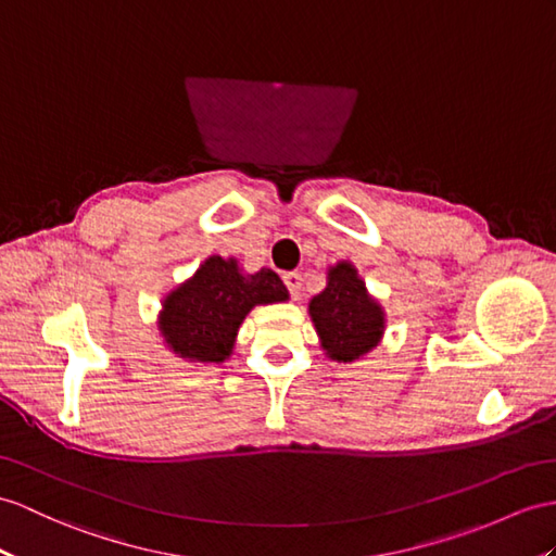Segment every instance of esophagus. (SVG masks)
<instances>
[{"instance_id":"esophagus-1","label":"esophagus","mask_w":556,"mask_h":556,"mask_svg":"<svg viewBox=\"0 0 556 556\" xmlns=\"http://www.w3.org/2000/svg\"><path fill=\"white\" fill-rule=\"evenodd\" d=\"M282 280H286V286L290 290V294L294 296V300H300L302 294V274H296V270H290V274L282 276Z\"/></svg>"}]
</instances>
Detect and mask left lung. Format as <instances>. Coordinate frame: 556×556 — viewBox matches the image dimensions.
Here are the masks:
<instances>
[{
  "label": "left lung",
  "mask_w": 556,
  "mask_h": 556,
  "mask_svg": "<svg viewBox=\"0 0 556 556\" xmlns=\"http://www.w3.org/2000/svg\"><path fill=\"white\" fill-rule=\"evenodd\" d=\"M325 290L308 302L318 344L325 358L356 363L382 342L387 311L365 288L354 262L340 260L328 266Z\"/></svg>",
  "instance_id": "left-lung-1"
}]
</instances>
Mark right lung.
Returning a JSON list of instances; mask_svg holds the SVG:
<instances>
[{
    "label": "right lung",
    "instance_id": "add662e5",
    "mask_svg": "<svg viewBox=\"0 0 556 556\" xmlns=\"http://www.w3.org/2000/svg\"><path fill=\"white\" fill-rule=\"evenodd\" d=\"M276 270L248 274L236 256L210 254L191 278L160 302L157 332L167 351L193 365H219L233 356L238 330L254 306L288 302Z\"/></svg>",
    "mask_w": 556,
    "mask_h": 556
}]
</instances>
